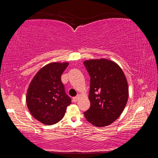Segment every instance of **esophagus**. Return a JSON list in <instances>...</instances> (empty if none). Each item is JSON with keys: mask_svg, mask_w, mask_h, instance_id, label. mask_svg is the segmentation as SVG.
<instances>
[{"mask_svg": "<svg viewBox=\"0 0 158 158\" xmlns=\"http://www.w3.org/2000/svg\"><path fill=\"white\" fill-rule=\"evenodd\" d=\"M79 98H80V95H77L76 97L73 98V101L74 102H76L79 100Z\"/></svg>", "mask_w": 158, "mask_h": 158, "instance_id": "obj_1", "label": "esophagus"}]
</instances>
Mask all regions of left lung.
I'll return each instance as SVG.
<instances>
[{"instance_id": "1", "label": "left lung", "mask_w": 158, "mask_h": 158, "mask_svg": "<svg viewBox=\"0 0 158 158\" xmlns=\"http://www.w3.org/2000/svg\"><path fill=\"white\" fill-rule=\"evenodd\" d=\"M84 64L90 77V106L84 112L85 118L95 126H107L121 116L126 106L129 95L126 77L113 60L91 59Z\"/></svg>"}]
</instances>
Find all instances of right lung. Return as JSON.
<instances>
[{
    "mask_svg": "<svg viewBox=\"0 0 158 158\" xmlns=\"http://www.w3.org/2000/svg\"><path fill=\"white\" fill-rule=\"evenodd\" d=\"M68 64H47L37 72L29 84L26 97L28 109L35 118L44 125L59 122L67 106L72 103L60 78Z\"/></svg>",
    "mask_w": 158,
    "mask_h": 158,
    "instance_id": "obj_1",
    "label": "right lung"
}]
</instances>
